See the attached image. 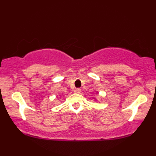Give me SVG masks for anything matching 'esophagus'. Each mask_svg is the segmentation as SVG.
I'll list each match as a JSON object with an SVG mask.
<instances>
[{"label": "esophagus", "instance_id": "1", "mask_svg": "<svg viewBox=\"0 0 156 156\" xmlns=\"http://www.w3.org/2000/svg\"><path fill=\"white\" fill-rule=\"evenodd\" d=\"M74 92H76V93H80L81 90L80 88H76L74 90Z\"/></svg>", "mask_w": 156, "mask_h": 156}]
</instances>
